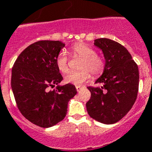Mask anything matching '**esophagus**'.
I'll return each mask as SVG.
<instances>
[{
  "mask_svg": "<svg viewBox=\"0 0 152 152\" xmlns=\"http://www.w3.org/2000/svg\"><path fill=\"white\" fill-rule=\"evenodd\" d=\"M82 86H80V85H77V86H76V89H77V91H80V90L81 89V88H82Z\"/></svg>",
  "mask_w": 152,
  "mask_h": 152,
  "instance_id": "esophagus-1",
  "label": "esophagus"
}]
</instances>
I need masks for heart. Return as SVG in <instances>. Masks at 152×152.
Returning a JSON list of instances; mask_svg holds the SVG:
<instances>
[{
  "instance_id": "b5f03b06",
  "label": "heart",
  "mask_w": 152,
  "mask_h": 152,
  "mask_svg": "<svg viewBox=\"0 0 152 152\" xmlns=\"http://www.w3.org/2000/svg\"><path fill=\"white\" fill-rule=\"evenodd\" d=\"M72 52L83 58L81 64V71H70L65 75L64 81L66 83L80 85L90 77V73L95 76L101 75L105 67V63L100 56L96 55V51L91 46L78 42L72 46ZM56 64L58 70L63 73L68 71L67 57L64 51L59 53L56 59Z\"/></svg>"
}]
</instances>
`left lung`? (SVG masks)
Segmentation results:
<instances>
[{
  "instance_id": "1",
  "label": "left lung",
  "mask_w": 152,
  "mask_h": 152,
  "mask_svg": "<svg viewBox=\"0 0 152 152\" xmlns=\"http://www.w3.org/2000/svg\"><path fill=\"white\" fill-rule=\"evenodd\" d=\"M105 59L102 74L96 81L100 87H88L91 98L86 103L88 113L104 124L118 122L136 101L139 71L130 53L124 46L110 39L94 40Z\"/></svg>"
}]
</instances>
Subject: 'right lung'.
<instances>
[{
	"label": "right lung",
	"mask_w": 152,
	"mask_h": 152,
	"mask_svg": "<svg viewBox=\"0 0 152 152\" xmlns=\"http://www.w3.org/2000/svg\"><path fill=\"white\" fill-rule=\"evenodd\" d=\"M65 43L42 40L21 53L11 71V89L18 108L25 117L41 127H51L64 119L68 102L77 94L72 84L63 80L56 59ZM57 85L56 90L48 88Z\"/></svg>",
	"instance_id": "obj_1"
}]
</instances>
